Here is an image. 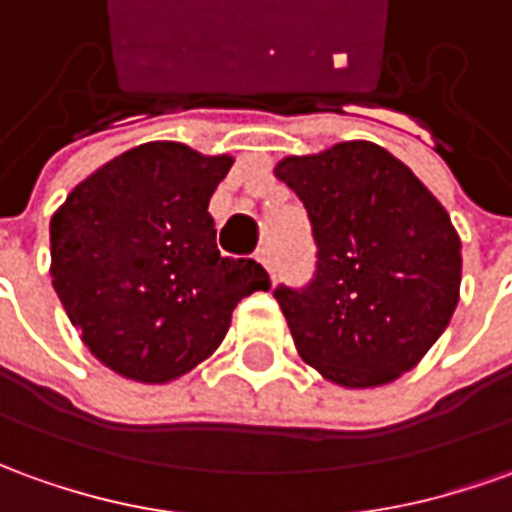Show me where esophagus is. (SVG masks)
<instances>
[{
  "label": "esophagus",
  "mask_w": 512,
  "mask_h": 512,
  "mask_svg": "<svg viewBox=\"0 0 512 512\" xmlns=\"http://www.w3.org/2000/svg\"><path fill=\"white\" fill-rule=\"evenodd\" d=\"M256 259L262 262V267L270 273V278H276V264H273V256H270V250L262 248L259 253H256Z\"/></svg>",
  "instance_id": "obj_1"
}]
</instances>
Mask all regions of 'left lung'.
Here are the masks:
<instances>
[{"label":"left lung","mask_w":512,"mask_h":512,"mask_svg":"<svg viewBox=\"0 0 512 512\" xmlns=\"http://www.w3.org/2000/svg\"><path fill=\"white\" fill-rule=\"evenodd\" d=\"M276 178L312 222L315 278L278 287L295 348L323 379L379 387L412 370L460 301V236L407 164L373 142L287 155Z\"/></svg>","instance_id":"left-lung-1"}]
</instances>
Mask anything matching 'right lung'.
Here are the masks:
<instances>
[{"mask_svg": "<svg viewBox=\"0 0 512 512\" xmlns=\"http://www.w3.org/2000/svg\"><path fill=\"white\" fill-rule=\"evenodd\" d=\"M231 164L181 142L139 144L52 214V287L105 368L172 382L220 348L236 303L270 290L262 264L217 250L209 200Z\"/></svg>", "mask_w": 512, "mask_h": 512, "instance_id": "obj_1", "label": "right lung"}]
</instances>
